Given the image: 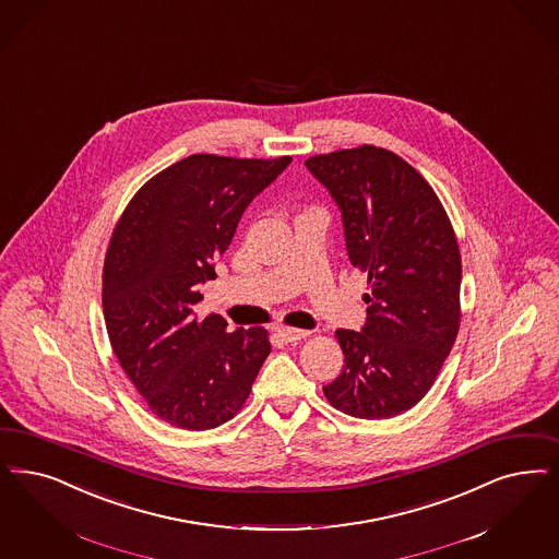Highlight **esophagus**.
<instances>
[{"mask_svg":"<svg viewBox=\"0 0 559 559\" xmlns=\"http://www.w3.org/2000/svg\"><path fill=\"white\" fill-rule=\"evenodd\" d=\"M276 334L285 341V343H295L309 336V330H297V328L281 326L276 328Z\"/></svg>","mask_w":559,"mask_h":559,"instance_id":"34e87169","label":"esophagus"}]
</instances>
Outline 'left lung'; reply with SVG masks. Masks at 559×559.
I'll use <instances>...</instances> for the list:
<instances>
[{
  "label": "left lung",
  "instance_id": "1",
  "mask_svg": "<svg viewBox=\"0 0 559 559\" xmlns=\"http://www.w3.org/2000/svg\"><path fill=\"white\" fill-rule=\"evenodd\" d=\"M336 202L353 266L367 272L366 324L336 330L341 376L330 405L388 419L417 405L436 382L461 324V251L431 186L384 148L359 146L306 160Z\"/></svg>",
  "mask_w": 559,
  "mask_h": 559
}]
</instances>
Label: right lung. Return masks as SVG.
I'll use <instances>...</instances> for the list:
<instances>
[{"label":"right lung","instance_id":"obj_1","mask_svg":"<svg viewBox=\"0 0 559 559\" xmlns=\"http://www.w3.org/2000/svg\"><path fill=\"white\" fill-rule=\"evenodd\" d=\"M290 165L192 154L154 175L121 214L103 270V313L119 366L156 417L190 431L229 421L270 355L262 328L200 320V285L216 278L251 200Z\"/></svg>","mask_w":559,"mask_h":559}]
</instances>
